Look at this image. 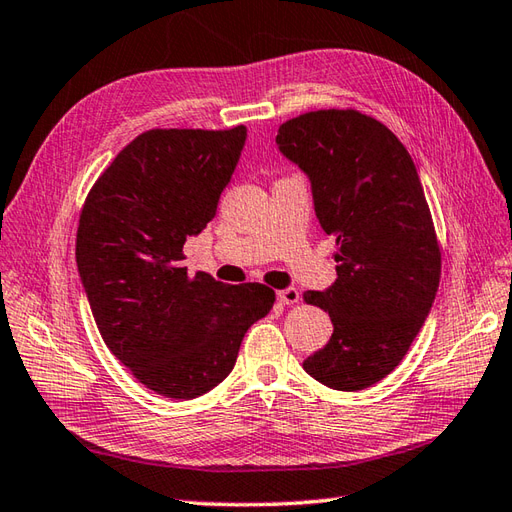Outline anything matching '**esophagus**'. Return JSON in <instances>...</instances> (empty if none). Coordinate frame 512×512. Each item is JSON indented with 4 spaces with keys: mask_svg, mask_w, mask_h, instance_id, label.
I'll return each mask as SVG.
<instances>
[{
    "mask_svg": "<svg viewBox=\"0 0 512 512\" xmlns=\"http://www.w3.org/2000/svg\"><path fill=\"white\" fill-rule=\"evenodd\" d=\"M280 305H296L300 300V291L296 287H287V289H280L276 294Z\"/></svg>",
    "mask_w": 512,
    "mask_h": 512,
    "instance_id": "1",
    "label": "esophagus"
}]
</instances>
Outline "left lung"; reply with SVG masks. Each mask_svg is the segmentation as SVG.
I'll list each match as a JSON object with an SVG mask.
<instances>
[{
    "instance_id": "obj_1",
    "label": "left lung",
    "mask_w": 512,
    "mask_h": 512,
    "mask_svg": "<svg viewBox=\"0 0 512 512\" xmlns=\"http://www.w3.org/2000/svg\"><path fill=\"white\" fill-rule=\"evenodd\" d=\"M278 150L309 176L320 227L336 236L338 278L305 291L329 311V342L302 367L360 391L398 367L440 287L442 254L411 154L358 110H316L278 128Z\"/></svg>"
}]
</instances>
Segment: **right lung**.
<instances>
[{
  "label": "right lung",
  "instance_id": "obj_1",
  "mask_svg": "<svg viewBox=\"0 0 512 512\" xmlns=\"http://www.w3.org/2000/svg\"><path fill=\"white\" fill-rule=\"evenodd\" d=\"M245 125L148 130L114 156L88 192L77 267L108 349L150 391L192 400L234 369L247 329L276 294L187 274L183 245L216 214L241 159Z\"/></svg>",
  "mask_w": 512,
  "mask_h": 512
}]
</instances>
